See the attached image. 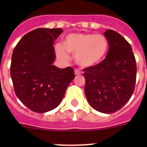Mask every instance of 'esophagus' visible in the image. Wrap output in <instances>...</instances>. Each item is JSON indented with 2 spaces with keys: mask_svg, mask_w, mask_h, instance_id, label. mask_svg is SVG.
Listing matches in <instances>:
<instances>
[{
  "mask_svg": "<svg viewBox=\"0 0 147 147\" xmlns=\"http://www.w3.org/2000/svg\"><path fill=\"white\" fill-rule=\"evenodd\" d=\"M75 74L76 75H77V76H78V75H81V71L78 70V69H75Z\"/></svg>",
  "mask_w": 147,
  "mask_h": 147,
  "instance_id": "esophagus-1",
  "label": "esophagus"
}]
</instances>
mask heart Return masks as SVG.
I'll return each instance as SVG.
<instances>
[{"label": "heart", "instance_id": "obj_1", "mask_svg": "<svg viewBox=\"0 0 147 147\" xmlns=\"http://www.w3.org/2000/svg\"><path fill=\"white\" fill-rule=\"evenodd\" d=\"M65 47L58 44L56 53L61 59H68L69 53L75 55L76 63L83 68H91L105 59L109 42L105 36L94 33H71L66 36Z\"/></svg>", "mask_w": 147, "mask_h": 147}]
</instances>
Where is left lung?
I'll list each match as a JSON object with an SVG mask.
<instances>
[{
	"instance_id": "left-lung-1",
	"label": "left lung",
	"mask_w": 147,
	"mask_h": 147,
	"mask_svg": "<svg viewBox=\"0 0 147 147\" xmlns=\"http://www.w3.org/2000/svg\"><path fill=\"white\" fill-rule=\"evenodd\" d=\"M106 58L94 67L83 69L85 93L94 109L111 114L125 105L134 92L137 64L131 46L117 32L107 30Z\"/></svg>"
}]
</instances>
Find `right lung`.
<instances>
[{
    "label": "right lung",
    "instance_id": "1",
    "mask_svg": "<svg viewBox=\"0 0 147 147\" xmlns=\"http://www.w3.org/2000/svg\"><path fill=\"white\" fill-rule=\"evenodd\" d=\"M61 28H38L26 33L15 47L10 76L15 94L30 110L45 113L57 107L67 87L76 77L69 66L59 69L55 59L54 40Z\"/></svg>",
    "mask_w": 147,
    "mask_h": 147
}]
</instances>
